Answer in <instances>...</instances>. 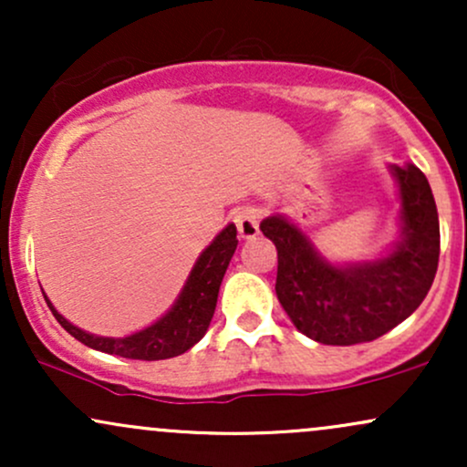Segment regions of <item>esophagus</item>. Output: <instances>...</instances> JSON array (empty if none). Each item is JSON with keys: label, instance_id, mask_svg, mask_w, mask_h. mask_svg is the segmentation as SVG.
Wrapping results in <instances>:
<instances>
[{"label": "esophagus", "instance_id": "esophagus-1", "mask_svg": "<svg viewBox=\"0 0 467 467\" xmlns=\"http://www.w3.org/2000/svg\"><path fill=\"white\" fill-rule=\"evenodd\" d=\"M233 222L239 230L241 239H252L259 234V213L254 208H239L233 215Z\"/></svg>", "mask_w": 467, "mask_h": 467}]
</instances>
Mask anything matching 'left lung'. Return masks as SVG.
Segmentation results:
<instances>
[{"instance_id":"1","label":"left lung","mask_w":467,"mask_h":467,"mask_svg":"<svg viewBox=\"0 0 467 467\" xmlns=\"http://www.w3.org/2000/svg\"><path fill=\"white\" fill-rule=\"evenodd\" d=\"M401 197V241L368 264H327L309 239L283 217L261 222L278 252L276 296L296 329L323 345L371 342L420 307L439 265V217L426 175L393 166Z\"/></svg>"}]
</instances>
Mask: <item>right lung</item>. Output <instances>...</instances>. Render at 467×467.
I'll use <instances>...</instances> for the list:
<instances>
[{
	"label": "right lung",
	"mask_w": 467,
	"mask_h": 467,
	"mask_svg": "<svg viewBox=\"0 0 467 467\" xmlns=\"http://www.w3.org/2000/svg\"><path fill=\"white\" fill-rule=\"evenodd\" d=\"M237 228L230 223L202 252L195 267H192L189 281H186L184 289H182L178 303L171 307V312L162 316L155 325L147 327V329L138 331L133 336L103 337L88 334V331L67 323L52 307V303L47 298L46 303L50 307V312L55 314L58 325L67 334H72L77 340L92 347L96 351L131 358V360H166V358H175L180 353L189 351L206 334L213 314H215L219 285H222V278L226 275L230 259H233L234 250H237Z\"/></svg>",
	"instance_id": "obj_1"
}]
</instances>
